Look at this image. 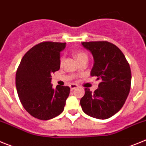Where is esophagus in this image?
Instances as JSON below:
<instances>
[{
    "instance_id": "34e87169",
    "label": "esophagus",
    "mask_w": 146,
    "mask_h": 146,
    "mask_svg": "<svg viewBox=\"0 0 146 146\" xmlns=\"http://www.w3.org/2000/svg\"><path fill=\"white\" fill-rule=\"evenodd\" d=\"M77 86H77V85H76V84H71L70 86H69V87H70L71 90H72V91H73L74 89L77 88Z\"/></svg>"
}]
</instances>
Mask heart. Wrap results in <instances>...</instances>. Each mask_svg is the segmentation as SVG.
Instances as JSON below:
<instances>
[{
    "mask_svg": "<svg viewBox=\"0 0 146 146\" xmlns=\"http://www.w3.org/2000/svg\"><path fill=\"white\" fill-rule=\"evenodd\" d=\"M74 56H75L77 60H80V58H82L87 57L86 54L83 52H74ZM61 62H63V58L61 59Z\"/></svg>",
    "mask_w": 146,
    "mask_h": 146,
    "instance_id": "heart-1",
    "label": "heart"
}]
</instances>
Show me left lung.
Returning a JSON list of instances; mask_svg holds the SVG:
<instances>
[{"label":"left lung","mask_w":146,"mask_h":146,"mask_svg":"<svg viewBox=\"0 0 146 146\" xmlns=\"http://www.w3.org/2000/svg\"><path fill=\"white\" fill-rule=\"evenodd\" d=\"M94 58L92 77L100 80L94 92L85 88L80 105L86 114L107 119L118 113L126 102L131 87L129 64L121 50L108 42H82Z\"/></svg>","instance_id":"left-lung-1"}]
</instances>
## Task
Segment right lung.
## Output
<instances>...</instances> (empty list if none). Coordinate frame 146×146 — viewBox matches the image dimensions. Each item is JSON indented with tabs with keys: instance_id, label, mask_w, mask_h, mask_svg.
<instances>
[{
	"instance_id": "obj_1",
	"label": "right lung",
	"mask_w": 146,
	"mask_h": 146,
	"mask_svg": "<svg viewBox=\"0 0 146 146\" xmlns=\"http://www.w3.org/2000/svg\"><path fill=\"white\" fill-rule=\"evenodd\" d=\"M65 47L66 43L44 42L22 58L16 73L17 91L23 108L34 118L46 121L64 111L70 88H52L51 74L60 69V52Z\"/></svg>"
}]
</instances>
